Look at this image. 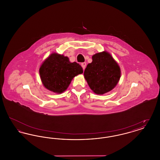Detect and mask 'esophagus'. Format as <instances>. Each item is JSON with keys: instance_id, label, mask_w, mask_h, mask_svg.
Segmentation results:
<instances>
[{"instance_id": "34e87169", "label": "esophagus", "mask_w": 160, "mask_h": 160, "mask_svg": "<svg viewBox=\"0 0 160 160\" xmlns=\"http://www.w3.org/2000/svg\"><path fill=\"white\" fill-rule=\"evenodd\" d=\"M81 65H82V68H83L84 70V69H85V68H86V62H83V63H81Z\"/></svg>"}]
</instances>
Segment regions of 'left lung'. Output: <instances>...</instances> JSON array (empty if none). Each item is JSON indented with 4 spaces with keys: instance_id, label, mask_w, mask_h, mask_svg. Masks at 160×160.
<instances>
[{
    "instance_id": "1",
    "label": "left lung",
    "mask_w": 160,
    "mask_h": 160,
    "mask_svg": "<svg viewBox=\"0 0 160 160\" xmlns=\"http://www.w3.org/2000/svg\"><path fill=\"white\" fill-rule=\"evenodd\" d=\"M121 74L119 65L106 51L92 56V62L88 63L84 77L91 89L97 95H103L113 89Z\"/></svg>"
}]
</instances>
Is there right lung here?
Listing matches in <instances>:
<instances>
[{"mask_svg": "<svg viewBox=\"0 0 160 160\" xmlns=\"http://www.w3.org/2000/svg\"><path fill=\"white\" fill-rule=\"evenodd\" d=\"M43 86L50 91L62 93L68 88L74 77L82 74V67L71 63L67 56L53 53L46 59L39 69Z\"/></svg>", "mask_w": 160, "mask_h": 160, "instance_id": "1", "label": "right lung"}]
</instances>
